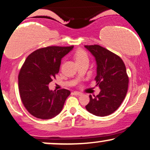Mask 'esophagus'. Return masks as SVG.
Masks as SVG:
<instances>
[{"mask_svg": "<svg viewBox=\"0 0 150 150\" xmlns=\"http://www.w3.org/2000/svg\"><path fill=\"white\" fill-rule=\"evenodd\" d=\"M73 93L74 95H75V96H81V95H82V93L79 91H74Z\"/></svg>", "mask_w": 150, "mask_h": 150, "instance_id": "1", "label": "esophagus"}]
</instances>
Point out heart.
Segmentation results:
<instances>
[{
	"mask_svg": "<svg viewBox=\"0 0 150 150\" xmlns=\"http://www.w3.org/2000/svg\"><path fill=\"white\" fill-rule=\"evenodd\" d=\"M74 57H75V62H77L81 61V60L86 59H88V56H87V54L84 50H78L75 52Z\"/></svg>",
	"mask_w": 150,
	"mask_h": 150,
	"instance_id": "1",
	"label": "heart"
}]
</instances>
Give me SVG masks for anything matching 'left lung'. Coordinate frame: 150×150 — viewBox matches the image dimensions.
<instances>
[{"label":"left lung","mask_w":150,"mask_h":150,"mask_svg":"<svg viewBox=\"0 0 150 150\" xmlns=\"http://www.w3.org/2000/svg\"><path fill=\"white\" fill-rule=\"evenodd\" d=\"M96 58L97 75L95 80L101 89L86 106L88 112L97 116H106L118 109L125 98L129 77L120 57L99 45H84Z\"/></svg>","instance_id":"1"}]
</instances>
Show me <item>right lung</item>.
<instances>
[{
	"mask_svg": "<svg viewBox=\"0 0 150 150\" xmlns=\"http://www.w3.org/2000/svg\"><path fill=\"white\" fill-rule=\"evenodd\" d=\"M71 46H48L32 52L23 64L18 74V90L24 107L37 118L50 119L62 111L67 89L50 91L49 83L59 73L62 59Z\"/></svg>",
	"mask_w": 150,
	"mask_h": 150,
	"instance_id": "obj_1",
	"label": "right lung"
}]
</instances>
